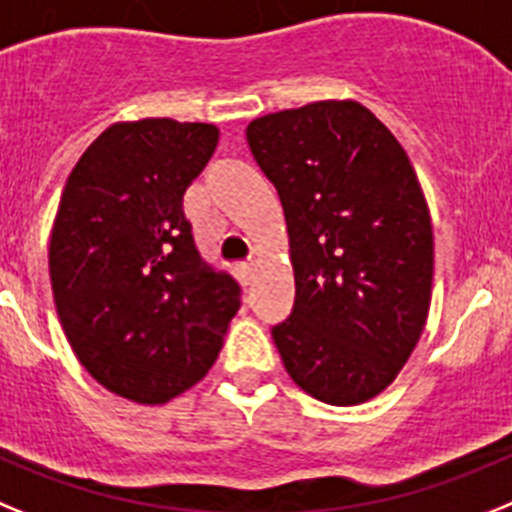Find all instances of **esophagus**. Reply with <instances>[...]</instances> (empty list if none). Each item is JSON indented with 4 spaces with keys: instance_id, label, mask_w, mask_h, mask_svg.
<instances>
[{
    "instance_id": "34e87169",
    "label": "esophagus",
    "mask_w": 512,
    "mask_h": 512,
    "mask_svg": "<svg viewBox=\"0 0 512 512\" xmlns=\"http://www.w3.org/2000/svg\"><path fill=\"white\" fill-rule=\"evenodd\" d=\"M239 281H242V286H252V278H255V268L252 265H242V268L237 270Z\"/></svg>"
}]
</instances>
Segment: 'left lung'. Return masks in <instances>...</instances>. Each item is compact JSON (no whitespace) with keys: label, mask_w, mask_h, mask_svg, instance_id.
Returning <instances> with one entry per match:
<instances>
[{"label":"left lung","mask_w":512,"mask_h":512,"mask_svg":"<svg viewBox=\"0 0 512 512\" xmlns=\"http://www.w3.org/2000/svg\"><path fill=\"white\" fill-rule=\"evenodd\" d=\"M247 144L286 213L296 301L273 327L283 366L319 402H368L430 309L433 226L410 157L355 100L262 115Z\"/></svg>","instance_id":"obj_1"}]
</instances>
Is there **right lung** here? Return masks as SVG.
Instances as JSON below:
<instances>
[{
	"label": "right lung",
	"mask_w": 512,
	"mask_h": 512,
	"mask_svg": "<svg viewBox=\"0 0 512 512\" xmlns=\"http://www.w3.org/2000/svg\"><path fill=\"white\" fill-rule=\"evenodd\" d=\"M219 144L211 123H113L61 193L48 270L61 327L97 384L164 404L219 358L239 286L195 250L182 195Z\"/></svg>",
	"instance_id": "add662e5"
}]
</instances>
